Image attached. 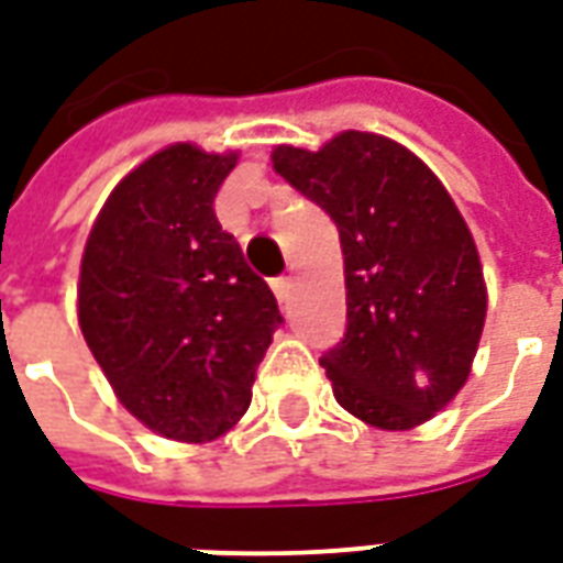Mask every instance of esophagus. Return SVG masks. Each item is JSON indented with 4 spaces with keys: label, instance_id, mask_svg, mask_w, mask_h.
I'll return each mask as SVG.
<instances>
[{
    "label": "esophagus",
    "instance_id": "34e87169",
    "mask_svg": "<svg viewBox=\"0 0 563 563\" xmlns=\"http://www.w3.org/2000/svg\"><path fill=\"white\" fill-rule=\"evenodd\" d=\"M290 278L287 276H282V278H273V290H276V297H278V302H287V299H290Z\"/></svg>",
    "mask_w": 563,
    "mask_h": 563
}]
</instances>
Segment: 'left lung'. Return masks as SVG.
Instances as JSON below:
<instances>
[{"mask_svg":"<svg viewBox=\"0 0 563 563\" xmlns=\"http://www.w3.org/2000/svg\"><path fill=\"white\" fill-rule=\"evenodd\" d=\"M273 167L335 221L347 327L321 356L332 396L405 432L465 387L486 321L477 245L453 197L401 143L342 131L318 152L276 146Z\"/></svg>","mask_w":563,"mask_h":563,"instance_id":"8db88e82","label":"left lung"}]
</instances>
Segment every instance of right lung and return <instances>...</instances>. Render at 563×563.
Returning a JSON list of instances; mask_svg holds the SVG:
<instances>
[{
  "instance_id": "1",
  "label": "right lung",
  "mask_w": 563,
  "mask_h": 563,
  "mask_svg": "<svg viewBox=\"0 0 563 563\" xmlns=\"http://www.w3.org/2000/svg\"><path fill=\"white\" fill-rule=\"evenodd\" d=\"M236 152L174 143L134 167L86 240L77 318L119 401L170 441H212L252 401L282 311L216 195Z\"/></svg>"
}]
</instances>
